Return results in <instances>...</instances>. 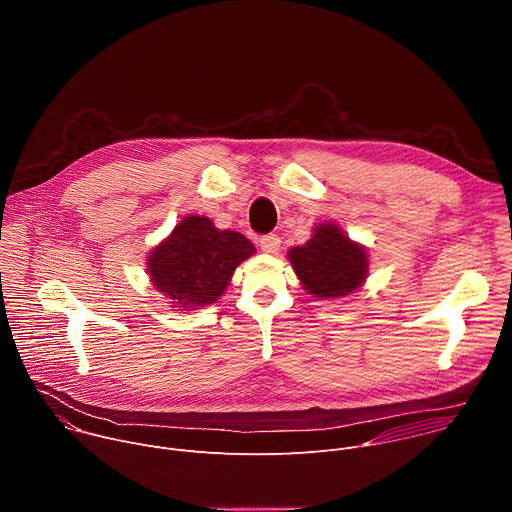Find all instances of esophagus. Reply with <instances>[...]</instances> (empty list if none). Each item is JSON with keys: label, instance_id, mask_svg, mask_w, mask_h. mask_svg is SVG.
I'll use <instances>...</instances> for the list:
<instances>
[{"label": "esophagus", "instance_id": "34e87169", "mask_svg": "<svg viewBox=\"0 0 512 512\" xmlns=\"http://www.w3.org/2000/svg\"><path fill=\"white\" fill-rule=\"evenodd\" d=\"M259 245H261V249H263L265 253H277V251H279V245H281V239H279L277 235L269 233V235H263V237L259 239Z\"/></svg>", "mask_w": 512, "mask_h": 512}]
</instances>
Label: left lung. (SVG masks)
<instances>
[{
	"mask_svg": "<svg viewBox=\"0 0 512 512\" xmlns=\"http://www.w3.org/2000/svg\"><path fill=\"white\" fill-rule=\"evenodd\" d=\"M287 257L308 294L322 300L352 294L369 273L367 251L334 223L318 225L312 239L291 249Z\"/></svg>",
	"mask_w": 512,
	"mask_h": 512,
	"instance_id": "left-lung-1",
	"label": "left lung"
}]
</instances>
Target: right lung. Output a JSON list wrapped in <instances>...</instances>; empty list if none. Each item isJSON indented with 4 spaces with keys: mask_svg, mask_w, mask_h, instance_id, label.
<instances>
[{
    "mask_svg": "<svg viewBox=\"0 0 512 512\" xmlns=\"http://www.w3.org/2000/svg\"><path fill=\"white\" fill-rule=\"evenodd\" d=\"M255 253V245L237 231H221L206 216H186L148 257L152 283L174 308L194 310L214 304L237 265Z\"/></svg>",
    "mask_w": 512,
    "mask_h": 512,
    "instance_id": "1",
    "label": "right lung"
}]
</instances>
